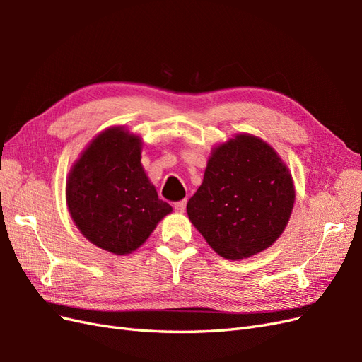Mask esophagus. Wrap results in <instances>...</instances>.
Returning a JSON list of instances; mask_svg holds the SVG:
<instances>
[{
	"mask_svg": "<svg viewBox=\"0 0 362 362\" xmlns=\"http://www.w3.org/2000/svg\"><path fill=\"white\" fill-rule=\"evenodd\" d=\"M173 208H175V211H177V213H184L185 211V201L175 202Z\"/></svg>",
	"mask_w": 362,
	"mask_h": 362,
	"instance_id": "34e87169",
	"label": "esophagus"
}]
</instances>
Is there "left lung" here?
<instances>
[{
	"mask_svg": "<svg viewBox=\"0 0 362 362\" xmlns=\"http://www.w3.org/2000/svg\"><path fill=\"white\" fill-rule=\"evenodd\" d=\"M294 199L291 172L278 152L258 136L238 133L211 149L187 214L217 255L240 261L276 242Z\"/></svg>",
	"mask_w": 362,
	"mask_h": 362,
	"instance_id": "obj_1",
	"label": "left lung"
}]
</instances>
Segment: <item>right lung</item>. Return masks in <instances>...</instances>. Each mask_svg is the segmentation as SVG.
Masks as SVG:
<instances>
[{
	"label": "right lung",
	"mask_w": 362,
	"mask_h": 362,
	"mask_svg": "<svg viewBox=\"0 0 362 362\" xmlns=\"http://www.w3.org/2000/svg\"><path fill=\"white\" fill-rule=\"evenodd\" d=\"M144 140L122 125L96 134L66 180V205L78 231L98 247L128 255L172 206L158 199L141 166Z\"/></svg>",
	"instance_id": "right-lung-1"
}]
</instances>
